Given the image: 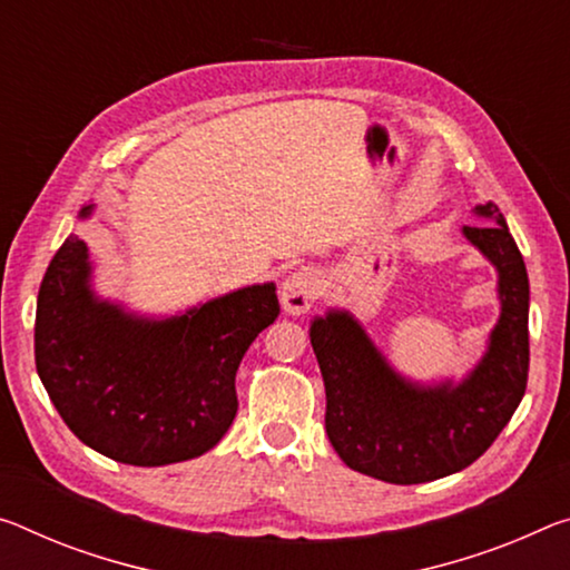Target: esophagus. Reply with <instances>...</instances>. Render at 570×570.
<instances>
[{
  "instance_id": "1",
  "label": "esophagus",
  "mask_w": 570,
  "mask_h": 570,
  "mask_svg": "<svg viewBox=\"0 0 570 570\" xmlns=\"http://www.w3.org/2000/svg\"><path fill=\"white\" fill-rule=\"evenodd\" d=\"M322 292V278L317 271L302 268L294 271L292 276L282 284V304L288 314H304L309 306L317 302Z\"/></svg>"
}]
</instances>
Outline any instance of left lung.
Returning <instances> with one entry per match:
<instances>
[{"instance_id": "obj_1", "label": "left lung", "mask_w": 570, "mask_h": 570, "mask_svg": "<svg viewBox=\"0 0 570 570\" xmlns=\"http://www.w3.org/2000/svg\"><path fill=\"white\" fill-rule=\"evenodd\" d=\"M476 213L490 225H464V236L500 271L502 317L490 352L462 385L405 383L345 312H330L312 324V347L327 393L324 426L342 462L360 474L391 484H421L462 472L494 444L525 395V261L492 203L480 205Z\"/></svg>"}]
</instances>
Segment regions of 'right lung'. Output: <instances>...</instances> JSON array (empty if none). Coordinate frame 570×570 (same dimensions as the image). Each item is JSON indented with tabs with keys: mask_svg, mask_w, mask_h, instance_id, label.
I'll return each instance as SVG.
<instances>
[{
	"mask_svg": "<svg viewBox=\"0 0 570 570\" xmlns=\"http://www.w3.org/2000/svg\"><path fill=\"white\" fill-rule=\"evenodd\" d=\"M88 271L86 243L70 236L38 294L35 365L62 421L121 464L165 466L210 451L236 419L243 355L278 317L276 286L144 322L96 302Z\"/></svg>",
	"mask_w": 570,
	"mask_h": 570,
	"instance_id": "right-lung-1",
	"label": "right lung"
}]
</instances>
